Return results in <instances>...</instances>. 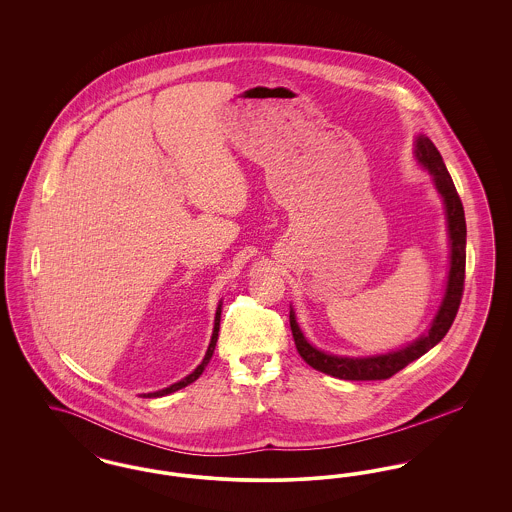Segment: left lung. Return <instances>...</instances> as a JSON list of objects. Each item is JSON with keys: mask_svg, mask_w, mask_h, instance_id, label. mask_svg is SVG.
I'll return each instance as SVG.
<instances>
[{"mask_svg": "<svg viewBox=\"0 0 512 512\" xmlns=\"http://www.w3.org/2000/svg\"><path fill=\"white\" fill-rule=\"evenodd\" d=\"M414 159L416 163L430 172L434 186L443 201L445 220H447V236H449V272L445 280V292L441 297L436 317L432 318L426 332H422L416 340L409 341L401 349L368 357H347L326 353L315 347L301 332L295 311L290 307V326L293 341L303 357V361L324 374H330L340 380H386L399 372L401 368L416 361L424 353H428L434 345L445 338L453 320L457 317L464 288V265H466V220H464L463 203L455 190V184L445 169V163L439 155L438 147L424 134L414 138Z\"/></svg>", "mask_w": 512, "mask_h": 512, "instance_id": "8db88e82", "label": "left lung"}]
</instances>
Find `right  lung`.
<instances>
[{
  "mask_svg": "<svg viewBox=\"0 0 512 512\" xmlns=\"http://www.w3.org/2000/svg\"><path fill=\"white\" fill-rule=\"evenodd\" d=\"M220 313H222V301H219V307H217V313H215V326H213V336H211L209 347H207V353H205V357H203L201 365H197V368H195L194 372H192V374H188L186 378H182L180 382L172 384V386L165 388V390L144 393V397H163V395H169V393H174V391L182 390V388H186L188 384H192V382H195V380H197V378L203 374L205 366L209 365V361H211V357H213V353H215V345H217V340H219Z\"/></svg>",
  "mask_w": 512,
  "mask_h": 512,
  "instance_id": "1",
  "label": "right lung"
}]
</instances>
